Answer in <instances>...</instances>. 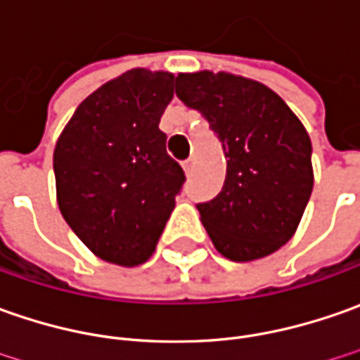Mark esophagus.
<instances>
[{
	"label": "esophagus",
	"instance_id": "obj_1",
	"mask_svg": "<svg viewBox=\"0 0 360 360\" xmlns=\"http://www.w3.org/2000/svg\"><path fill=\"white\" fill-rule=\"evenodd\" d=\"M183 171H185V175H187V177H191L193 173H195V161H193V159L183 161Z\"/></svg>",
	"mask_w": 360,
	"mask_h": 360
}]
</instances>
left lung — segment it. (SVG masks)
<instances>
[{
	"label": "left lung",
	"instance_id": "1",
	"mask_svg": "<svg viewBox=\"0 0 360 360\" xmlns=\"http://www.w3.org/2000/svg\"><path fill=\"white\" fill-rule=\"evenodd\" d=\"M177 97L203 113L227 157L223 191L197 205L219 253L247 263L295 235L313 191L311 137L279 95L227 71L179 73Z\"/></svg>",
	"mask_w": 360,
	"mask_h": 360
}]
</instances>
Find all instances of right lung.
<instances>
[{"label": "right lung", "mask_w": 360, "mask_h": 360, "mask_svg": "<svg viewBox=\"0 0 360 360\" xmlns=\"http://www.w3.org/2000/svg\"><path fill=\"white\" fill-rule=\"evenodd\" d=\"M173 81L169 71L121 73L81 101L56 143L59 211L107 263H145L175 209L185 173L159 129Z\"/></svg>", "instance_id": "right-lung-1"}]
</instances>
